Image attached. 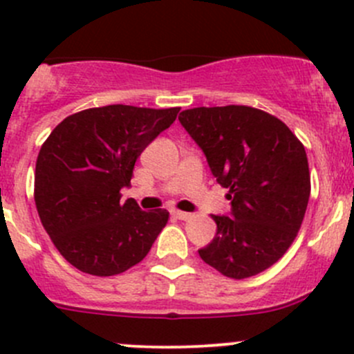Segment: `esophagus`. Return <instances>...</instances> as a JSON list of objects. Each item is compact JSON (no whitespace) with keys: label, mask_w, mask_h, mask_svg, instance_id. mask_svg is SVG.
Segmentation results:
<instances>
[{"label":"esophagus","mask_w":354,"mask_h":354,"mask_svg":"<svg viewBox=\"0 0 354 354\" xmlns=\"http://www.w3.org/2000/svg\"><path fill=\"white\" fill-rule=\"evenodd\" d=\"M173 214L174 217H176V219H181V221H187V219H190L192 217V214H188V212H183V210H173Z\"/></svg>","instance_id":"34e87169"}]
</instances>
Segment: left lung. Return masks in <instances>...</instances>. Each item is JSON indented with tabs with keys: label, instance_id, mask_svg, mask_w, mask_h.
<instances>
[{
	"label": "left lung",
	"instance_id": "1",
	"mask_svg": "<svg viewBox=\"0 0 354 354\" xmlns=\"http://www.w3.org/2000/svg\"><path fill=\"white\" fill-rule=\"evenodd\" d=\"M178 120L205 154L217 183L230 190V214L212 216L216 236L198 250L200 259L233 279L269 269L305 217V147L283 121L250 106L194 108Z\"/></svg>",
	"mask_w": 354,
	"mask_h": 354
}]
</instances>
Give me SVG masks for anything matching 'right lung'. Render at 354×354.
Returning <instances> with one entry per match:
<instances>
[{"mask_svg": "<svg viewBox=\"0 0 354 354\" xmlns=\"http://www.w3.org/2000/svg\"><path fill=\"white\" fill-rule=\"evenodd\" d=\"M180 108L111 104L65 118L35 162V207L58 252L82 272L116 276L144 260L166 226V209L142 210L130 188L135 160L173 124Z\"/></svg>", "mask_w": 354, "mask_h": 354, "instance_id": "1", "label": "right lung"}]
</instances>
